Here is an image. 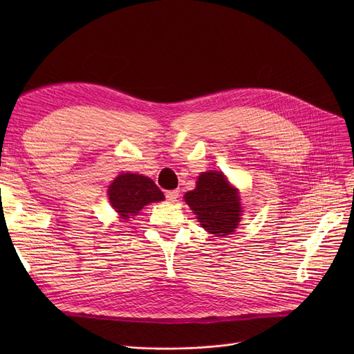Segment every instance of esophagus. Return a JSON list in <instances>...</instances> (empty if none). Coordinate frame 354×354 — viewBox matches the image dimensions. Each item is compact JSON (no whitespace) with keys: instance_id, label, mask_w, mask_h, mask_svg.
Masks as SVG:
<instances>
[{"instance_id":"34e87169","label":"esophagus","mask_w":354,"mask_h":354,"mask_svg":"<svg viewBox=\"0 0 354 354\" xmlns=\"http://www.w3.org/2000/svg\"><path fill=\"white\" fill-rule=\"evenodd\" d=\"M165 196H166V201L175 202V201L179 198V191H178V189H174V191H166V192H165Z\"/></svg>"}]
</instances>
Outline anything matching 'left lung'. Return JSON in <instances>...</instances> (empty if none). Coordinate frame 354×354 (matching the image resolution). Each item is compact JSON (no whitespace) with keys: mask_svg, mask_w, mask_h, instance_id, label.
I'll use <instances>...</instances> for the list:
<instances>
[{"mask_svg":"<svg viewBox=\"0 0 354 354\" xmlns=\"http://www.w3.org/2000/svg\"><path fill=\"white\" fill-rule=\"evenodd\" d=\"M191 209L198 216L202 228L216 236L232 234L241 219V202L235 188L222 172H203L196 188L185 194Z\"/></svg>","mask_w":354,"mask_h":354,"instance_id":"obj_1","label":"left lung"}]
</instances>
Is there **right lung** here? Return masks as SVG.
Masks as SVG:
<instances>
[{"mask_svg":"<svg viewBox=\"0 0 354 354\" xmlns=\"http://www.w3.org/2000/svg\"><path fill=\"white\" fill-rule=\"evenodd\" d=\"M107 192L111 207L119 212L123 222L135 216L147 203L165 199L163 192L152 179L136 174L119 175Z\"/></svg>","mask_w":354,"mask_h":354,"instance_id":"obj_1","label":"right lung"}]
</instances>
